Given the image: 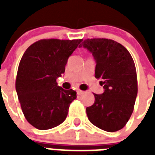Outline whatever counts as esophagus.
Wrapping results in <instances>:
<instances>
[{
	"mask_svg": "<svg viewBox=\"0 0 155 155\" xmlns=\"http://www.w3.org/2000/svg\"><path fill=\"white\" fill-rule=\"evenodd\" d=\"M84 94V91H81V90H78L77 91V94H79V95H81V94Z\"/></svg>",
	"mask_w": 155,
	"mask_h": 155,
	"instance_id": "obj_1",
	"label": "esophagus"
}]
</instances>
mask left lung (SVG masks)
<instances>
[{
    "label": "left lung",
    "mask_w": 155,
    "mask_h": 155,
    "mask_svg": "<svg viewBox=\"0 0 155 155\" xmlns=\"http://www.w3.org/2000/svg\"><path fill=\"white\" fill-rule=\"evenodd\" d=\"M92 53L94 76L101 79L104 93L94 94V103L86 108L88 119L108 132L121 130L130 120L138 93L135 64L122 45L104 38L86 39L81 47Z\"/></svg>",
    "instance_id": "8db88e82"
}]
</instances>
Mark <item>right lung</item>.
Masks as SVG:
<instances>
[{"instance_id": "add662e5", "label": "right lung", "mask_w": 155, "mask_h": 155, "mask_svg": "<svg viewBox=\"0 0 155 155\" xmlns=\"http://www.w3.org/2000/svg\"><path fill=\"white\" fill-rule=\"evenodd\" d=\"M81 41L40 40L22 55L15 90L25 119L38 130H49L63 123L70 104L76 99V92L57 85L56 79L64 73L68 58Z\"/></svg>"}]
</instances>
